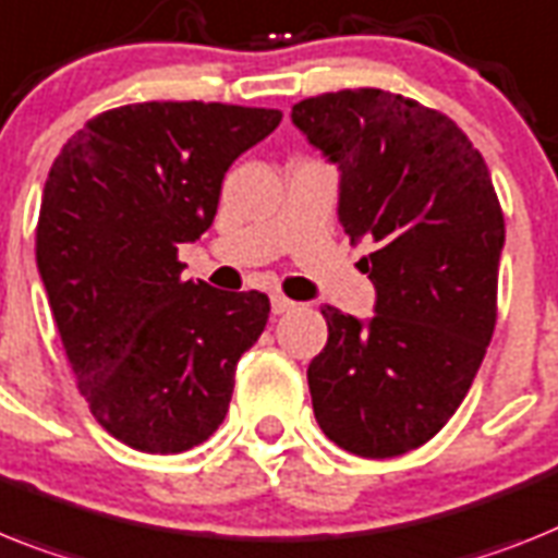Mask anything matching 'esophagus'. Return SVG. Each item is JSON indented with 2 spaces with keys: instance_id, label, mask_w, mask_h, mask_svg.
Listing matches in <instances>:
<instances>
[{
  "instance_id": "1",
  "label": "esophagus",
  "mask_w": 558,
  "mask_h": 558,
  "mask_svg": "<svg viewBox=\"0 0 558 558\" xmlns=\"http://www.w3.org/2000/svg\"><path fill=\"white\" fill-rule=\"evenodd\" d=\"M294 306H298V303L283 298V294H271V312H275V315H287Z\"/></svg>"
}]
</instances>
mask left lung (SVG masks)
Instances as JSON below:
<instances>
[{
	"mask_svg": "<svg viewBox=\"0 0 558 558\" xmlns=\"http://www.w3.org/2000/svg\"><path fill=\"white\" fill-rule=\"evenodd\" d=\"M292 121L340 167V223L372 243L368 323L323 308L308 363L323 434L366 460L425 446L460 409L496 326L505 218L480 149L446 112L377 87L303 98Z\"/></svg>",
	"mask_w": 558,
	"mask_h": 558,
	"instance_id": "obj_1",
	"label": "left lung"
}]
</instances>
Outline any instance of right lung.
I'll return each instance as SVG.
<instances>
[{
  "mask_svg": "<svg viewBox=\"0 0 558 558\" xmlns=\"http://www.w3.org/2000/svg\"><path fill=\"white\" fill-rule=\"evenodd\" d=\"M283 112L144 101L98 112L56 156L36 264L96 423L144 453H181L223 423L264 292L181 278L178 246L213 227L221 181Z\"/></svg>",
  "mask_w": 558,
  "mask_h": 558,
  "instance_id": "right-lung-1",
  "label": "right lung"
}]
</instances>
